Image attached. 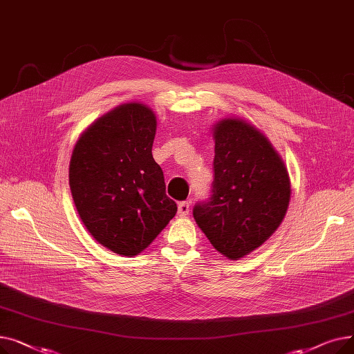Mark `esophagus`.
<instances>
[{"mask_svg":"<svg viewBox=\"0 0 354 354\" xmlns=\"http://www.w3.org/2000/svg\"><path fill=\"white\" fill-rule=\"evenodd\" d=\"M178 214H179L180 216L188 215V214H189V202H187V201L179 202V203H178Z\"/></svg>","mask_w":354,"mask_h":354,"instance_id":"34e87169","label":"esophagus"}]
</instances>
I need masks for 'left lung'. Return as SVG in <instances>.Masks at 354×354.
Instances as JSON below:
<instances>
[{"label":"left lung","instance_id":"obj_1","mask_svg":"<svg viewBox=\"0 0 354 354\" xmlns=\"http://www.w3.org/2000/svg\"><path fill=\"white\" fill-rule=\"evenodd\" d=\"M214 140L211 195L194 207V218L218 252L239 259L280 227L290 203V178L270 140L243 119L218 122Z\"/></svg>","mask_w":354,"mask_h":354}]
</instances>
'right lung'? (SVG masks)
<instances>
[{"instance_id": "add662e5", "label": "right lung", "mask_w": 354, "mask_h": 354, "mask_svg": "<svg viewBox=\"0 0 354 354\" xmlns=\"http://www.w3.org/2000/svg\"><path fill=\"white\" fill-rule=\"evenodd\" d=\"M155 133L153 111L126 103L88 126L73 149L68 182L79 216L99 244L120 255L151 245L178 211L152 156Z\"/></svg>"}]
</instances>
